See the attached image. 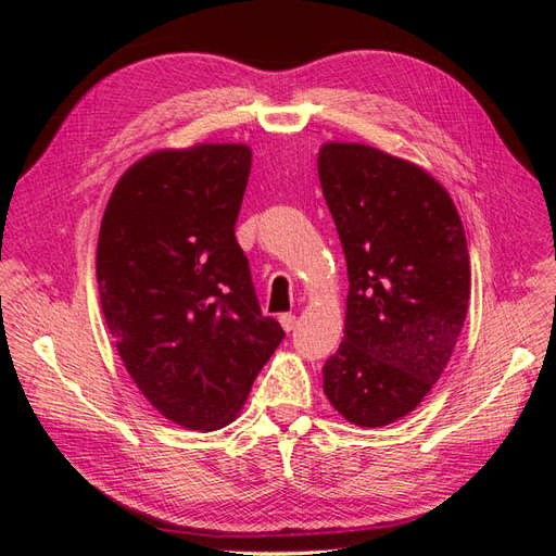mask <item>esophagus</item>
Returning a JSON list of instances; mask_svg holds the SVG:
<instances>
[{
    "mask_svg": "<svg viewBox=\"0 0 556 556\" xmlns=\"http://www.w3.org/2000/svg\"><path fill=\"white\" fill-rule=\"evenodd\" d=\"M278 319H280V325H282L285 331H292L296 327V315H292V313H280Z\"/></svg>",
    "mask_w": 556,
    "mask_h": 556,
    "instance_id": "esophagus-1",
    "label": "esophagus"
}]
</instances>
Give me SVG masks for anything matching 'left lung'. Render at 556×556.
Returning a JSON list of instances; mask_svg holds the SVG:
<instances>
[{
  "mask_svg": "<svg viewBox=\"0 0 556 556\" xmlns=\"http://www.w3.org/2000/svg\"><path fill=\"white\" fill-rule=\"evenodd\" d=\"M317 172L350 280L325 394L348 422L384 427L429 394L462 333L464 227L439 180L371 146L327 143Z\"/></svg>",
  "mask_w": 556,
  "mask_h": 556,
  "instance_id": "left-lung-1",
  "label": "left lung"
}]
</instances>
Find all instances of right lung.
I'll return each instance as SVG.
<instances>
[{"label":"right lung","instance_id":"1","mask_svg":"<svg viewBox=\"0 0 556 556\" xmlns=\"http://www.w3.org/2000/svg\"><path fill=\"white\" fill-rule=\"evenodd\" d=\"M250 160L237 143L148 155L117 180L99 229L115 348L143 396L188 429L229 425L285 339L233 233Z\"/></svg>","mask_w":556,"mask_h":556}]
</instances>
